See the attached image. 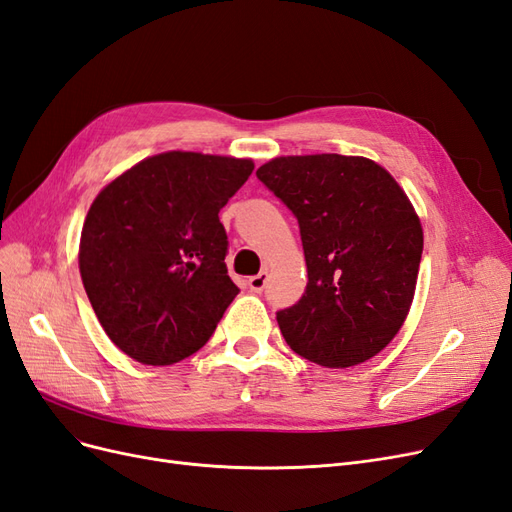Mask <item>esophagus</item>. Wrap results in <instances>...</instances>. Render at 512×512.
I'll return each instance as SVG.
<instances>
[{
  "label": "esophagus",
  "mask_w": 512,
  "mask_h": 512,
  "mask_svg": "<svg viewBox=\"0 0 512 512\" xmlns=\"http://www.w3.org/2000/svg\"><path fill=\"white\" fill-rule=\"evenodd\" d=\"M267 282H269V271H260L258 275L250 277V288H252L254 292H262V290H265Z\"/></svg>",
  "instance_id": "esophagus-1"
}]
</instances>
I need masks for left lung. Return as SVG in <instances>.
<instances>
[{"mask_svg":"<svg viewBox=\"0 0 512 512\" xmlns=\"http://www.w3.org/2000/svg\"><path fill=\"white\" fill-rule=\"evenodd\" d=\"M258 179L297 215L307 286L277 312L286 344L344 369L369 361L404 327L423 254V226L389 170L363 156H280Z\"/></svg>","mask_w":512,"mask_h":512,"instance_id":"8db88e82","label":"left lung"}]
</instances>
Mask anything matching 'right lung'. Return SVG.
<instances>
[{
    "label": "right lung",
    "mask_w": 512,
    "mask_h": 512,
    "mask_svg": "<svg viewBox=\"0 0 512 512\" xmlns=\"http://www.w3.org/2000/svg\"><path fill=\"white\" fill-rule=\"evenodd\" d=\"M254 160L164 151L106 183L91 203L79 269L111 342L143 365L203 348L239 294L218 218Z\"/></svg>",
    "instance_id": "right-lung-1"
}]
</instances>
